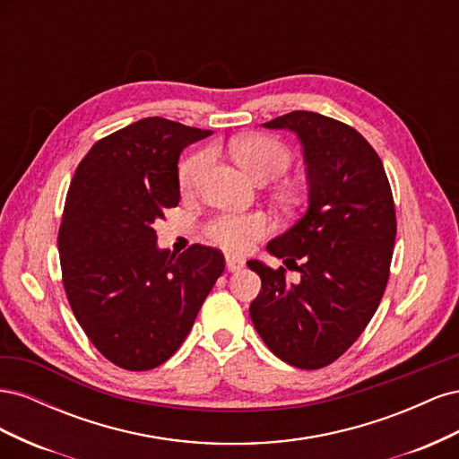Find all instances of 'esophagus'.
I'll list each match as a JSON object with an SVG mask.
<instances>
[{
  "label": "esophagus",
  "mask_w": 459,
  "mask_h": 459,
  "mask_svg": "<svg viewBox=\"0 0 459 459\" xmlns=\"http://www.w3.org/2000/svg\"><path fill=\"white\" fill-rule=\"evenodd\" d=\"M245 266L243 258H235V256H226V268L228 272H239Z\"/></svg>",
  "instance_id": "34e87169"
}]
</instances>
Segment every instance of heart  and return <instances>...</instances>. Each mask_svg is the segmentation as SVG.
Here are the masks:
<instances>
[{
    "instance_id": "b5f03b06",
    "label": "heart",
    "mask_w": 459,
    "mask_h": 459,
    "mask_svg": "<svg viewBox=\"0 0 459 459\" xmlns=\"http://www.w3.org/2000/svg\"><path fill=\"white\" fill-rule=\"evenodd\" d=\"M230 151L235 162L256 182H270V179L280 178L290 164L289 149L268 135L238 137V140L231 142ZM211 162V151H201L189 157L179 166V184H182V187L197 189ZM268 231L270 220L260 212L220 214L208 221L206 226L208 238L233 255L247 253Z\"/></svg>"
}]
</instances>
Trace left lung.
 Masks as SVG:
<instances>
[{"label": "left lung", "instance_id": "8db88e82", "mask_svg": "<svg viewBox=\"0 0 459 459\" xmlns=\"http://www.w3.org/2000/svg\"><path fill=\"white\" fill-rule=\"evenodd\" d=\"M262 126L299 137L308 206L266 247L283 262H302L300 281L248 260L262 280L248 312L277 358L319 369L351 349L379 307L396 238L393 191L377 152L339 120L293 110Z\"/></svg>", "mask_w": 459, "mask_h": 459}]
</instances>
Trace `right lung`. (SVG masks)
Wrapping results in <instances>:
<instances>
[{"instance_id":"1","label":"right lung","mask_w":459,"mask_h":459,"mask_svg":"<svg viewBox=\"0 0 459 459\" xmlns=\"http://www.w3.org/2000/svg\"><path fill=\"white\" fill-rule=\"evenodd\" d=\"M159 117L97 142L66 193L59 256L68 302L108 362L145 371L166 362L224 273L216 248L170 253L155 221L179 203L182 151L211 135Z\"/></svg>"}]
</instances>
